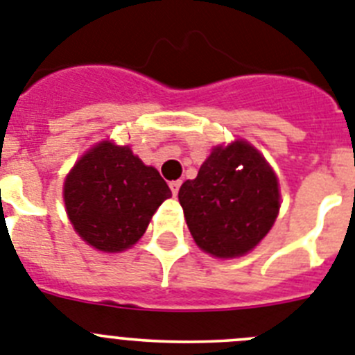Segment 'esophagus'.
<instances>
[{"label":"esophagus","mask_w":355,"mask_h":355,"mask_svg":"<svg viewBox=\"0 0 355 355\" xmlns=\"http://www.w3.org/2000/svg\"><path fill=\"white\" fill-rule=\"evenodd\" d=\"M180 186H182V180L169 182V187H171V193H173V196L178 195V189H180Z\"/></svg>","instance_id":"1"}]
</instances>
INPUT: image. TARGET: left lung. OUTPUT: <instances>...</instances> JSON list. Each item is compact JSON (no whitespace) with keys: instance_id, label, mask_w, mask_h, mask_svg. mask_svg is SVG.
I'll return each instance as SVG.
<instances>
[{"instance_id":"8db88e82","label":"left lung","mask_w":355,"mask_h":355,"mask_svg":"<svg viewBox=\"0 0 355 355\" xmlns=\"http://www.w3.org/2000/svg\"><path fill=\"white\" fill-rule=\"evenodd\" d=\"M279 198L275 173L245 141L216 146L178 191L191 236L214 257L250 252L275 221Z\"/></svg>"}]
</instances>
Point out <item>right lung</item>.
Listing matches in <instances>:
<instances>
[{"label": "right lung", "instance_id": "add662e5", "mask_svg": "<svg viewBox=\"0 0 355 355\" xmlns=\"http://www.w3.org/2000/svg\"><path fill=\"white\" fill-rule=\"evenodd\" d=\"M171 196L152 166L128 146L105 141L76 162L64 184L67 216L80 237L101 252L139 241L153 212Z\"/></svg>", "mask_w": 355, "mask_h": 355}]
</instances>
